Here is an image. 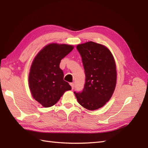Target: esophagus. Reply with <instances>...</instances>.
Masks as SVG:
<instances>
[{
	"instance_id": "1",
	"label": "esophagus",
	"mask_w": 148,
	"mask_h": 148,
	"mask_svg": "<svg viewBox=\"0 0 148 148\" xmlns=\"http://www.w3.org/2000/svg\"><path fill=\"white\" fill-rule=\"evenodd\" d=\"M70 84L71 85V89L73 90V89H74V87H75V84L73 83H70Z\"/></svg>"
}]
</instances>
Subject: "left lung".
<instances>
[{
  "label": "left lung",
  "mask_w": 148,
  "mask_h": 148,
  "mask_svg": "<svg viewBox=\"0 0 148 148\" xmlns=\"http://www.w3.org/2000/svg\"><path fill=\"white\" fill-rule=\"evenodd\" d=\"M77 49L82 57L85 83L82 92H74L79 104L94 110L104 106L115 90L117 71L114 57L106 47L89 41Z\"/></svg>",
  "instance_id": "left-lung-1"
}]
</instances>
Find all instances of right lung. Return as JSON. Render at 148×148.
<instances>
[{
	"mask_svg": "<svg viewBox=\"0 0 148 148\" xmlns=\"http://www.w3.org/2000/svg\"><path fill=\"white\" fill-rule=\"evenodd\" d=\"M73 49V46L50 44L34 58L29 75V86L34 99L42 106L56 104L66 91L71 89L64 80V72L59 65L61 60Z\"/></svg>",
	"mask_w": 148,
	"mask_h": 148,
	"instance_id": "obj_1",
	"label": "right lung"
}]
</instances>
